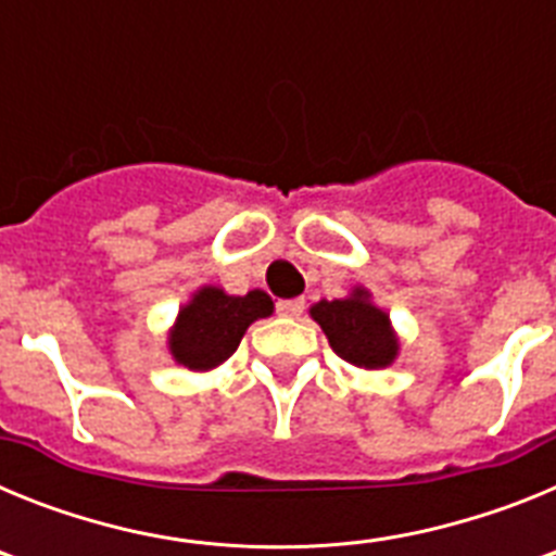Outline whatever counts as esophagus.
<instances>
[{"mask_svg": "<svg viewBox=\"0 0 556 556\" xmlns=\"http://www.w3.org/2000/svg\"><path fill=\"white\" fill-rule=\"evenodd\" d=\"M275 308H278V314H283V317H301L303 308H306V301H303V298H292V301H278V303H275Z\"/></svg>", "mask_w": 556, "mask_h": 556, "instance_id": "esophagus-1", "label": "esophagus"}]
</instances>
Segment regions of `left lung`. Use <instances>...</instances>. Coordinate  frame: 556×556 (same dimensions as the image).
<instances>
[{
    "label": "left lung",
    "mask_w": 556,
    "mask_h": 556,
    "mask_svg": "<svg viewBox=\"0 0 556 556\" xmlns=\"http://www.w3.org/2000/svg\"><path fill=\"white\" fill-rule=\"evenodd\" d=\"M308 314L326 331L328 345L339 358L365 370H381L395 362L397 337L390 314L370 301L367 289L356 287L348 298L314 303Z\"/></svg>",
    "instance_id": "1"
}]
</instances>
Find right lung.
Returning <instances> with one entry per match:
<instances>
[{"mask_svg": "<svg viewBox=\"0 0 556 556\" xmlns=\"http://www.w3.org/2000/svg\"><path fill=\"white\" fill-rule=\"evenodd\" d=\"M273 301L262 289L228 294L219 287H203L178 312L169 331V353L189 370H214L242 342L250 323L273 314Z\"/></svg>", "mask_w": 556, "mask_h": 556, "instance_id": "add662e5", "label": "right lung"}]
</instances>
